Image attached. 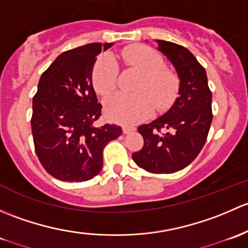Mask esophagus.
<instances>
[{"label":"esophagus","mask_w":248,"mask_h":248,"mask_svg":"<svg viewBox=\"0 0 248 248\" xmlns=\"http://www.w3.org/2000/svg\"><path fill=\"white\" fill-rule=\"evenodd\" d=\"M132 131H135V127L134 126H126V125H125V126H123V132H124V134H130V132H132Z\"/></svg>","instance_id":"1"}]
</instances>
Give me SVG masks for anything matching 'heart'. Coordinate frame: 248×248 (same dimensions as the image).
<instances>
[{
	"label": "heart",
	"mask_w": 248,
	"mask_h": 248,
	"mask_svg": "<svg viewBox=\"0 0 248 248\" xmlns=\"http://www.w3.org/2000/svg\"><path fill=\"white\" fill-rule=\"evenodd\" d=\"M127 67L140 73L136 94L117 93L105 100V113L111 121L134 125L147 119L154 111H166L173 105L179 94L180 81L174 71L165 68L163 57L157 51L144 45H132L122 51ZM119 67L109 53L95 61L92 71V83L100 95L106 96L116 89Z\"/></svg>",
	"instance_id": "1"
}]
</instances>
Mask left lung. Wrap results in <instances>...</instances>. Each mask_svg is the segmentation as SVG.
Here are the masks:
<instances>
[{
    "label": "left lung",
    "mask_w": 248,
    "mask_h": 248,
    "mask_svg": "<svg viewBox=\"0 0 248 248\" xmlns=\"http://www.w3.org/2000/svg\"><path fill=\"white\" fill-rule=\"evenodd\" d=\"M156 42L179 76V96L163 116L139 126L144 145L132 159L148 172L170 174L190 165L205 144L213 121V94L205 69L187 48Z\"/></svg>",
    "instance_id": "obj_1"
}]
</instances>
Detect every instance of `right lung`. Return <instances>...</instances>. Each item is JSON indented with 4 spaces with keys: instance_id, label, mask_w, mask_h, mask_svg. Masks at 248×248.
Segmentation results:
<instances>
[{
    "instance_id": "obj_1",
    "label": "right lung",
    "mask_w": 248,
    "mask_h": 248,
    "mask_svg": "<svg viewBox=\"0 0 248 248\" xmlns=\"http://www.w3.org/2000/svg\"><path fill=\"white\" fill-rule=\"evenodd\" d=\"M112 43H92L58 56L43 73L31 119L35 154L45 170L62 181H86L100 173L103 150L122 127L95 126L101 104L92 71L96 56Z\"/></svg>"
}]
</instances>
